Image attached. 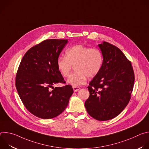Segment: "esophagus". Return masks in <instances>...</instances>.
I'll use <instances>...</instances> for the list:
<instances>
[{
  "label": "esophagus",
  "instance_id": "1",
  "mask_svg": "<svg viewBox=\"0 0 149 149\" xmlns=\"http://www.w3.org/2000/svg\"><path fill=\"white\" fill-rule=\"evenodd\" d=\"M80 90L79 87H73V90L74 92H77L78 90Z\"/></svg>",
  "mask_w": 149,
  "mask_h": 149
}]
</instances>
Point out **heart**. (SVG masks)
I'll list each match as a JSON object with an SVG mask.
<instances>
[{
    "label": "heart",
    "mask_w": 149,
    "mask_h": 149,
    "mask_svg": "<svg viewBox=\"0 0 149 149\" xmlns=\"http://www.w3.org/2000/svg\"><path fill=\"white\" fill-rule=\"evenodd\" d=\"M104 62L102 52L98 48H91L82 45H77L69 48L65 52V57H59L56 67L64 77L70 75L72 66L73 73L67 79V82L73 87L84 84L87 77L92 78L100 72Z\"/></svg>",
    "instance_id": "heart-1"
}]
</instances>
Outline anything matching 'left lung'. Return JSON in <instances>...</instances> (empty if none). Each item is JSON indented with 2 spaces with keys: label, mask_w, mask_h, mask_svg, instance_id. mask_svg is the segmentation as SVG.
<instances>
[{
  "label": "left lung",
  "mask_w": 149,
  "mask_h": 149,
  "mask_svg": "<svg viewBox=\"0 0 149 149\" xmlns=\"http://www.w3.org/2000/svg\"><path fill=\"white\" fill-rule=\"evenodd\" d=\"M98 46L103 55V65L90 82V97L85 107L94 118L106 121L119 115L128 104L134 74L131 62L119 48L107 42Z\"/></svg>",
  "instance_id": "left-lung-1"
}]
</instances>
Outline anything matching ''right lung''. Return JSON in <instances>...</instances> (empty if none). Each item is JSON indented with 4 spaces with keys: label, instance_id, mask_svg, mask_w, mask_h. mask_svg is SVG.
<instances>
[{
    "label": "right lung",
    "instance_id": "right-lung-1",
    "mask_svg": "<svg viewBox=\"0 0 149 149\" xmlns=\"http://www.w3.org/2000/svg\"><path fill=\"white\" fill-rule=\"evenodd\" d=\"M67 43L68 39L44 40L29 49L20 62L16 87L26 109L39 118L49 119L61 114L74 93L70 85L53 87L65 82L57 69L56 61Z\"/></svg>",
    "mask_w": 149,
    "mask_h": 149
}]
</instances>
